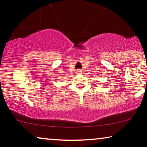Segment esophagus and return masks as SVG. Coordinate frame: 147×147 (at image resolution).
Wrapping results in <instances>:
<instances>
[{
    "label": "esophagus",
    "instance_id": "obj_1",
    "mask_svg": "<svg viewBox=\"0 0 147 147\" xmlns=\"http://www.w3.org/2000/svg\"><path fill=\"white\" fill-rule=\"evenodd\" d=\"M82 73V70H80V69L77 70V74H81Z\"/></svg>",
    "mask_w": 147,
    "mask_h": 147
}]
</instances>
